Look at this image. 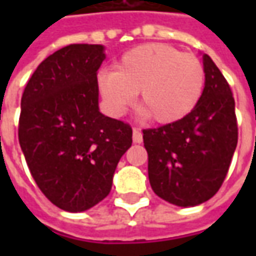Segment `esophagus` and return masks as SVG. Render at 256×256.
Segmentation results:
<instances>
[{
	"label": "esophagus",
	"instance_id": "34e87169",
	"mask_svg": "<svg viewBox=\"0 0 256 256\" xmlns=\"http://www.w3.org/2000/svg\"><path fill=\"white\" fill-rule=\"evenodd\" d=\"M133 141L136 144H141V142H142V133H141L140 128H133Z\"/></svg>",
	"mask_w": 256,
	"mask_h": 256
}]
</instances>
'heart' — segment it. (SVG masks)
<instances>
[{
  "label": "heart",
  "mask_w": 256,
  "mask_h": 256,
  "mask_svg": "<svg viewBox=\"0 0 256 256\" xmlns=\"http://www.w3.org/2000/svg\"><path fill=\"white\" fill-rule=\"evenodd\" d=\"M97 86L106 111L122 116L140 92L142 114L156 123L181 120L198 106L204 68L193 54L166 44H145L123 54L116 71L98 74Z\"/></svg>",
  "instance_id": "heart-1"
}]
</instances>
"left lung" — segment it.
Listing matches in <instances>:
<instances>
[{
  "mask_svg": "<svg viewBox=\"0 0 256 256\" xmlns=\"http://www.w3.org/2000/svg\"><path fill=\"white\" fill-rule=\"evenodd\" d=\"M204 89L198 106L178 122L142 130L148 177L168 203L193 207L214 196L237 145L234 98L208 54H203Z\"/></svg>",
  "mask_w": 256,
  "mask_h": 256,
  "instance_id": "obj_1",
  "label": "left lung"
}]
</instances>
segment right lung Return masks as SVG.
Returning <instances> with one entry per match:
<instances>
[{"mask_svg": "<svg viewBox=\"0 0 256 256\" xmlns=\"http://www.w3.org/2000/svg\"><path fill=\"white\" fill-rule=\"evenodd\" d=\"M102 45L74 44L42 62L22 96L19 142L38 188L58 208L80 212L108 196L132 146L128 123L98 110Z\"/></svg>", "mask_w": 256, "mask_h": 256, "instance_id": "add662e5", "label": "right lung"}]
</instances>
